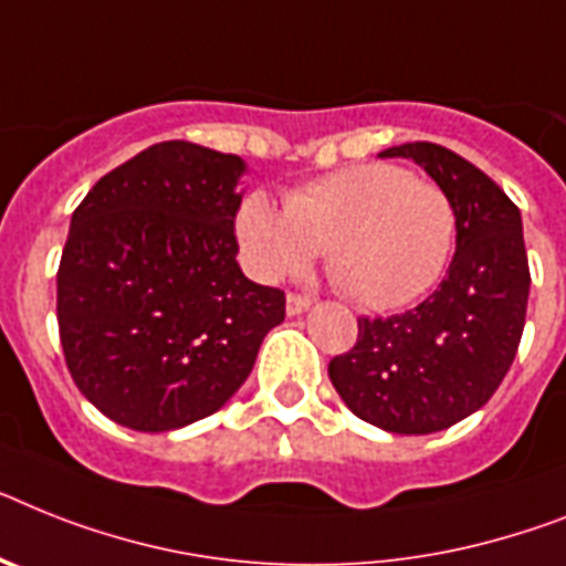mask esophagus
<instances>
[{"label": "esophagus", "mask_w": 566, "mask_h": 566, "mask_svg": "<svg viewBox=\"0 0 566 566\" xmlns=\"http://www.w3.org/2000/svg\"><path fill=\"white\" fill-rule=\"evenodd\" d=\"M310 306H312V301L306 297V294H289V297H286L289 315H301V312H306Z\"/></svg>", "instance_id": "esophagus-1"}]
</instances>
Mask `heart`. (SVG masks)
Instances as JSON below:
<instances>
[{"label": "heart", "mask_w": 566, "mask_h": 566, "mask_svg": "<svg viewBox=\"0 0 566 566\" xmlns=\"http://www.w3.org/2000/svg\"><path fill=\"white\" fill-rule=\"evenodd\" d=\"M454 205L440 185L394 165H356L303 185L286 210L249 196L237 237L251 272L297 277L324 251L326 277L361 310L387 312L437 283L454 245Z\"/></svg>", "instance_id": "obj_1"}]
</instances>
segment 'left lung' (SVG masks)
<instances>
[{
    "mask_svg": "<svg viewBox=\"0 0 566 566\" xmlns=\"http://www.w3.org/2000/svg\"><path fill=\"white\" fill-rule=\"evenodd\" d=\"M413 158L451 199L457 251L440 289L413 310L358 317L356 344L329 361L347 408L390 433L446 431L501 387L524 335L530 260L517 205L451 149L413 142Z\"/></svg>",
    "mask_w": 566,
    "mask_h": 566,
    "instance_id": "obj_1",
    "label": "left lung"
}]
</instances>
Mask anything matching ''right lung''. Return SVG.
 Here are the masks:
<instances>
[{"label":"right lung","instance_id":"obj_1","mask_svg":"<svg viewBox=\"0 0 566 566\" xmlns=\"http://www.w3.org/2000/svg\"><path fill=\"white\" fill-rule=\"evenodd\" d=\"M240 156L161 142L72 213L57 324L74 385L112 422L172 431L217 413L254 367L286 294L237 263Z\"/></svg>","mask_w":566,"mask_h":566}]
</instances>
